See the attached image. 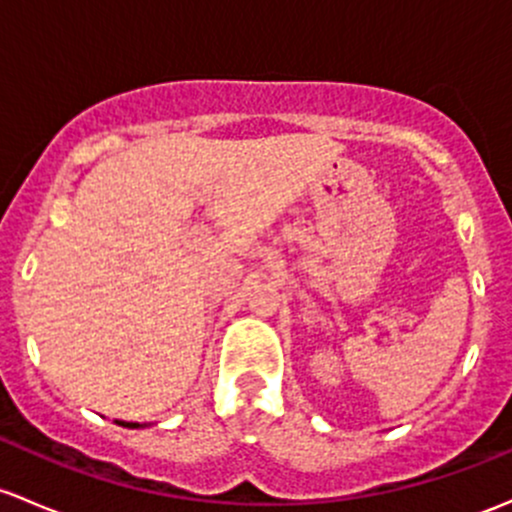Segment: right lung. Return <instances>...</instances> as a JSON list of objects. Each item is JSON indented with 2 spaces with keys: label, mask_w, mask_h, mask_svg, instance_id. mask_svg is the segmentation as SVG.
I'll return each mask as SVG.
<instances>
[{
  "label": "right lung",
  "mask_w": 512,
  "mask_h": 512,
  "mask_svg": "<svg viewBox=\"0 0 512 512\" xmlns=\"http://www.w3.org/2000/svg\"><path fill=\"white\" fill-rule=\"evenodd\" d=\"M117 424H122V427H129V429H137V427H142V424H137V422H117Z\"/></svg>",
  "instance_id": "obj_1"
}]
</instances>
